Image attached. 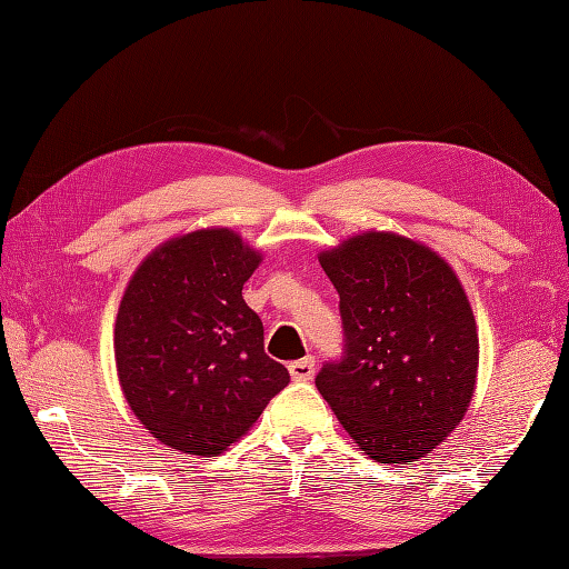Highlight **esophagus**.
Segmentation results:
<instances>
[{
    "label": "esophagus",
    "mask_w": 569,
    "mask_h": 569,
    "mask_svg": "<svg viewBox=\"0 0 569 569\" xmlns=\"http://www.w3.org/2000/svg\"><path fill=\"white\" fill-rule=\"evenodd\" d=\"M289 373L295 380H311L316 376V359L306 357V359H299V361H291Z\"/></svg>",
    "instance_id": "esophagus-1"
}]
</instances>
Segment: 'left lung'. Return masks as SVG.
<instances>
[{
	"instance_id": "1",
	"label": "left lung",
	"mask_w": 569,
	"mask_h": 569,
	"mask_svg": "<svg viewBox=\"0 0 569 569\" xmlns=\"http://www.w3.org/2000/svg\"><path fill=\"white\" fill-rule=\"evenodd\" d=\"M340 295L342 357L316 388L380 465L417 462L471 402L479 337L452 268L421 243L371 232L320 253Z\"/></svg>"
}]
</instances>
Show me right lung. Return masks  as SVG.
Masks as SVG:
<instances>
[{
	"mask_svg": "<svg viewBox=\"0 0 569 569\" xmlns=\"http://www.w3.org/2000/svg\"><path fill=\"white\" fill-rule=\"evenodd\" d=\"M260 256L229 229H201L152 251L114 326L121 390L148 431L214 457L258 421L289 371L266 355L263 322L241 297Z\"/></svg>",
	"mask_w": 569,
	"mask_h": 569,
	"instance_id": "add662e5",
	"label": "right lung"
}]
</instances>
